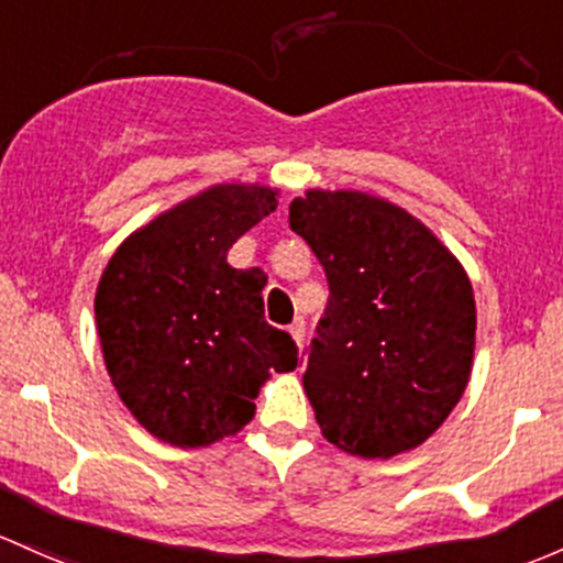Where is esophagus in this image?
Segmentation results:
<instances>
[{"label": "esophagus", "mask_w": 563, "mask_h": 563, "mask_svg": "<svg viewBox=\"0 0 563 563\" xmlns=\"http://www.w3.org/2000/svg\"><path fill=\"white\" fill-rule=\"evenodd\" d=\"M288 331H291V336H294V340H297L299 347L305 345V321H301V318H297V321H294L291 327H288Z\"/></svg>", "instance_id": "esophagus-1"}]
</instances>
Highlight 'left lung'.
Returning a JSON list of instances; mask_svg holds the SVG:
<instances>
[{
    "instance_id": "8db88e82",
    "label": "left lung",
    "mask_w": 563,
    "mask_h": 563,
    "mask_svg": "<svg viewBox=\"0 0 563 563\" xmlns=\"http://www.w3.org/2000/svg\"><path fill=\"white\" fill-rule=\"evenodd\" d=\"M288 221L329 283L305 372L323 437L364 459L412 451L470 380V277L421 221L366 194L307 191Z\"/></svg>"
}]
</instances>
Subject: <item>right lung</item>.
<instances>
[{"label":"right lung","mask_w":563,"mask_h":563,"mask_svg":"<svg viewBox=\"0 0 563 563\" xmlns=\"http://www.w3.org/2000/svg\"><path fill=\"white\" fill-rule=\"evenodd\" d=\"M275 205L272 188H210L129 236L99 280L112 386L158 440L202 448L234 434L269 369L297 366L291 334L264 321V272L227 262Z\"/></svg>","instance_id":"add662e5"}]
</instances>
